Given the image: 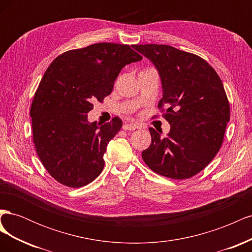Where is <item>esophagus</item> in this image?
Segmentation results:
<instances>
[{
    "label": "esophagus",
    "instance_id": "obj_1",
    "mask_svg": "<svg viewBox=\"0 0 252 252\" xmlns=\"http://www.w3.org/2000/svg\"><path fill=\"white\" fill-rule=\"evenodd\" d=\"M136 128H139V126L134 123H125L123 125L124 130H135Z\"/></svg>",
    "mask_w": 252,
    "mask_h": 252
}]
</instances>
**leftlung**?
Masks as SVG:
<instances>
[{
    "label": "left lung",
    "mask_w": 252,
    "mask_h": 252,
    "mask_svg": "<svg viewBox=\"0 0 252 252\" xmlns=\"http://www.w3.org/2000/svg\"><path fill=\"white\" fill-rule=\"evenodd\" d=\"M155 65L162 82L170 124L166 138L154 128L150 146L142 152L149 168L163 177L185 180L202 171L217 156L230 119L223 83L206 61L169 45H134ZM163 110V109H162Z\"/></svg>",
    "instance_id": "1"
}]
</instances>
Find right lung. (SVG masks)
I'll list each match as a JSON object with an SVG mask.
<instances>
[{
  "label": "right lung",
  "mask_w": 252,
  "mask_h": 252,
  "mask_svg": "<svg viewBox=\"0 0 252 252\" xmlns=\"http://www.w3.org/2000/svg\"><path fill=\"white\" fill-rule=\"evenodd\" d=\"M141 60L128 45L96 43L62 53L45 71L30 108L33 143L61 184L83 187L102 172L107 144L123 123L118 117L89 123L87 113L111 94L122 68Z\"/></svg>",
  "instance_id": "obj_1"
}]
</instances>
